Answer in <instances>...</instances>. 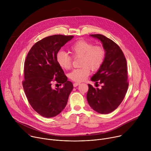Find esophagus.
<instances>
[{"mask_svg":"<svg viewBox=\"0 0 151 151\" xmlns=\"http://www.w3.org/2000/svg\"><path fill=\"white\" fill-rule=\"evenodd\" d=\"M79 84H80L79 82H75V83H73V87H77L78 85H79Z\"/></svg>","mask_w":151,"mask_h":151,"instance_id":"esophagus-1","label":"esophagus"}]
</instances>
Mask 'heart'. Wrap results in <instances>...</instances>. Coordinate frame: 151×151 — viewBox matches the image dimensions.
Returning a JSON list of instances; mask_svg holds the SVG:
<instances>
[{
    "instance_id": "obj_1",
    "label": "heart",
    "mask_w": 151,
    "mask_h": 151,
    "mask_svg": "<svg viewBox=\"0 0 151 151\" xmlns=\"http://www.w3.org/2000/svg\"><path fill=\"white\" fill-rule=\"evenodd\" d=\"M69 51L73 58H81L79 65L81 68L73 69L69 75L70 79L75 82L85 81L89 76L90 69L98 70L105 57V51L101 46L94 45L93 43L83 40L75 42L69 48ZM72 58L65 52L59 51L56 55V61L60 68L68 70L72 66Z\"/></svg>"
}]
</instances>
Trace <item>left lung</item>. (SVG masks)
Returning a JSON list of instances; mask_svg holds the SVG:
<instances>
[{
	"label": "left lung",
	"mask_w": 151,
	"mask_h": 151,
	"mask_svg": "<svg viewBox=\"0 0 151 151\" xmlns=\"http://www.w3.org/2000/svg\"><path fill=\"white\" fill-rule=\"evenodd\" d=\"M90 35L100 40L106 54L102 66L91 78L103 86L99 89L88 84L87 99L93 109L107 114L119 106L127 91L129 83L127 61L122 51L113 40L100 34Z\"/></svg>",
	"instance_id": "obj_1"
}]
</instances>
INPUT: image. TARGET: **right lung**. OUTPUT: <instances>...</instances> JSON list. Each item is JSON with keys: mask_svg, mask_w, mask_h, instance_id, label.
Here are the masks:
<instances>
[{"mask_svg": "<svg viewBox=\"0 0 151 151\" xmlns=\"http://www.w3.org/2000/svg\"><path fill=\"white\" fill-rule=\"evenodd\" d=\"M73 37L62 35L46 37L35 43L27 55L23 89L32 108L44 117L58 115L66 107L73 88L56 61L60 48ZM55 81L63 87L53 90L51 85Z\"/></svg>", "mask_w": 151, "mask_h": 151, "instance_id": "obj_1", "label": "right lung"}]
</instances>
